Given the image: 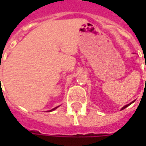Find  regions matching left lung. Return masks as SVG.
<instances>
[{"label": "left lung", "instance_id": "obj_1", "mask_svg": "<svg viewBox=\"0 0 146 146\" xmlns=\"http://www.w3.org/2000/svg\"><path fill=\"white\" fill-rule=\"evenodd\" d=\"M132 103H133V102H131V103L127 104V105H126V106H123V107H122V109H121V110L125 109V108H126V107H127V106H130V105H131V104H132Z\"/></svg>", "mask_w": 146, "mask_h": 146}]
</instances>
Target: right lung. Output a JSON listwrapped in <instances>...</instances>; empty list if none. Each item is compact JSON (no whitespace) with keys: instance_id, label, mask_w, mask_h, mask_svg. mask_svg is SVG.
Listing matches in <instances>:
<instances>
[{"instance_id":"obj_1","label":"right lung","mask_w":146,"mask_h":146,"mask_svg":"<svg viewBox=\"0 0 146 146\" xmlns=\"http://www.w3.org/2000/svg\"><path fill=\"white\" fill-rule=\"evenodd\" d=\"M58 107V106H57V107H55V108H53V109L50 110H49V112H51V111H53V110H56Z\"/></svg>"}]
</instances>
